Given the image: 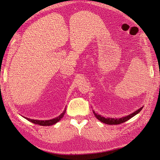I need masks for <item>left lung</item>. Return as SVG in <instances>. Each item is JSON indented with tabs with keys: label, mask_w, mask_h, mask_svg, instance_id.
Here are the masks:
<instances>
[{
	"label": "left lung",
	"mask_w": 160,
	"mask_h": 160,
	"mask_svg": "<svg viewBox=\"0 0 160 160\" xmlns=\"http://www.w3.org/2000/svg\"><path fill=\"white\" fill-rule=\"evenodd\" d=\"M142 108H143V107H141L140 108H139V109H138L136 111H135L134 113L128 115L126 117L119 118V119H118V118L114 119V118H105L104 117L100 116V115L96 113H95V111H93V113L95 115V116L97 118V119H98V120H99L100 122H103V123L107 124H110V125H115V124H122V123H124V122H127V120H129V119H131V118L135 116V115L138 114V113H140L141 110L142 109Z\"/></svg>",
	"instance_id": "left-lung-1"
}]
</instances>
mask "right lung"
<instances>
[{
    "label": "right lung",
    "instance_id": "right-lung-1",
    "mask_svg": "<svg viewBox=\"0 0 160 160\" xmlns=\"http://www.w3.org/2000/svg\"><path fill=\"white\" fill-rule=\"evenodd\" d=\"M65 111L66 109L63 111V113L60 115L58 117H57L54 119H52V120H32V119H29V118H26L27 120H29V122H32L33 124H38L40 126H51V125H53V124H55L56 123H57L58 122L60 121L61 119H62L64 116V113H65Z\"/></svg>",
    "mask_w": 160,
    "mask_h": 160
}]
</instances>
